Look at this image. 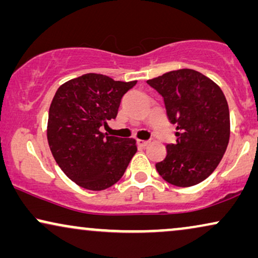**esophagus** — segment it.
I'll list each match as a JSON object with an SVG mask.
<instances>
[{"mask_svg":"<svg viewBox=\"0 0 258 258\" xmlns=\"http://www.w3.org/2000/svg\"><path fill=\"white\" fill-rule=\"evenodd\" d=\"M149 140H143V139H137V144L139 146H142V148H145V146L149 145Z\"/></svg>","mask_w":258,"mask_h":258,"instance_id":"1","label":"esophagus"}]
</instances>
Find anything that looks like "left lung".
<instances>
[{"label":"left lung","instance_id":"8db88e82","mask_svg":"<svg viewBox=\"0 0 258 258\" xmlns=\"http://www.w3.org/2000/svg\"><path fill=\"white\" fill-rule=\"evenodd\" d=\"M164 100L177 139L156 163L163 180L177 187L200 183L216 170L230 139V112L219 86L191 69L170 71L146 81Z\"/></svg>","mask_w":258,"mask_h":258}]
</instances>
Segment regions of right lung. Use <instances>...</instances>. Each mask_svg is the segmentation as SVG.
<instances>
[{"label":"right lung","instance_id":"right-lung-1","mask_svg":"<svg viewBox=\"0 0 258 258\" xmlns=\"http://www.w3.org/2000/svg\"><path fill=\"white\" fill-rule=\"evenodd\" d=\"M136 84L86 74L61 84L54 94L48 110V145L59 168L80 187L109 188L137 152L133 138L100 131L116 118L121 97Z\"/></svg>","mask_w":258,"mask_h":258}]
</instances>
